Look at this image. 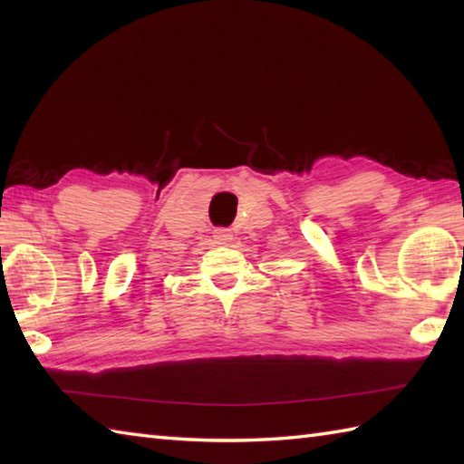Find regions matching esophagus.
<instances>
[{"label": "esophagus", "instance_id": "34e87169", "mask_svg": "<svg viewBox=\"0 0 464 464\" xmlns=\"http://www.w3.org/2000/svg\"><path fill=\"white\" fill-rule=\"evenodd\" d=\"M215 241L219 243V245H225V243H229L231 239H233V235L229 233V231H225V229H219V231H215Z\"/></svg>", "mask_w": 464, "mask_h": 464}]
</instances>
